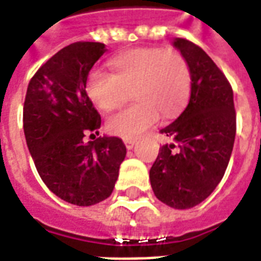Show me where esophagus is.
<instances>
[{
  "mask_svg": "<svg viewBox=\"0 0 261 261\" xmlns=\"http://www.w3.org/2000/svg\"><path fill=\"white\" fill-rule=\"evenodd\" d=\"M124 145L127 149H133L134 145H136V141L134 140H124Z\"/></svg>",
  "mask_w": 261,
  "mask_h": 261,
  "instance_id": "34e87169",
  "label": "esophagus"
}]
</instances>
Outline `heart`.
Returning a JSON list of instances; mask_svg holds the SVG:
<instances>
[{"label":"heart","mask_w":261,"mask_h":261,"mask_svg":"<svg viewBox=\"0 0 261 261\" xmlns=\"http://www.w3.org/2000/svg\"><path fill=\"white\" fill-rule=\"evenodd\" d=\"M112 73L95 70L88 76L86 92L102 112L124 103L130 92L136 103L111 116L106 130L112 136L134 140L160 119H171L190 99L192 77L187 58L177 49L134 48L109 62Z\"/></svg>","instance_id":"heart-1"}]
</instances>
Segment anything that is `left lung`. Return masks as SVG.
I'll return each mask as SVG.
<instances>
[{
	"mask_svg": "<svg viewBox=\"0 0 261 261\" xmlns=\"http://www.w3.org/2000/svg\"><path fill=\"white\" fill-rule=\"evenodd\" d=\"M174 47L190 63V102L160 130L174 142L160 148L149 178L158 199L174 209H190L203 202L224 177L237 115L231 84L212 58L185 38H175Z\"/></svg>",
	"mask_w": 261,
	"mask_h": 261,
	"instance_id": "1",
	"label": "left lung"
}]
</instances>
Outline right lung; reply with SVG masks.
<instances>
[{"instance_id":"obj_1","label":"right lung","mask_w":261,"mask_h":261,"mask_svg":"<svg viewBox=\"0 0 261 261\" xmlns=\"http://www.w3.org/2000/svg\"><path fill=\"white\" fill-rule=\"evenodd\" d=\"M105 51V44L90 41L62 48L32 77L23 105V130L38 174L57 196L77 206L109 198L125 158L120 138L94 136L101 116L86 83ZM86 135L94 141L86 144Z\"/></svg>"}]
</instances>
